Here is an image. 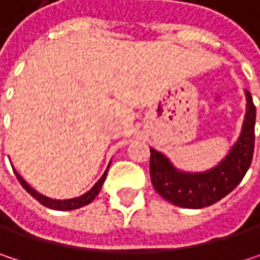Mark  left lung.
Masks as SVG:
<instances>
[{
  "instance_id": "1",
  "label": "left lung",
  "mask_w": 260,
  "mask_h": 260,
  "mask_svg": "<svg viewBox=\"0 0 260 260\" xmlns=\"http://www.w3.org/2000/svg\"><path fill=\"white\" fill-rule=\"evenodd\" d=\"M242 129L228 155L206 172H183L161 152L150 147V179L156 192L167 202L188 209L211 206L234 191L245 176L254 150L256 107L245 90Z\"/></svg>"
}]
</instances>
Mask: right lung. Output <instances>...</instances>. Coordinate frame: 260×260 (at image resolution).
Here are the masks:
<instances>
[{
    "label": "right lung",
    "mask_w": 260,
    "mask_h": 260,
    "mask_svg": "<svg viewBox=\"0 0 260 260\" xmlns=\"http://www.w3.org/2000/svg\"><path fill=\"white\" fill-rule=\"evenodd\" d=\"M108 167H110V164H108ZM108 167H107L105 173L102 175V178L96 182L87 192H84L82 196L75 197V199H64V200H57V199H51V197H46V196L40 194V192L36 191L32 186H29V183L16 172V169H13V172H15L18 181L21 182V185L25 188L26 191H28L36 200H39L43 206H46V208H49V209H54V211H72V209L82 208V206H85V205H88V203H91V202L94 200V197L99 194V191H101V188H102V185H104V181H105V178H107Z\"/></svg>",
    "instance_id": "right-lung-1"
}]
</instances>
